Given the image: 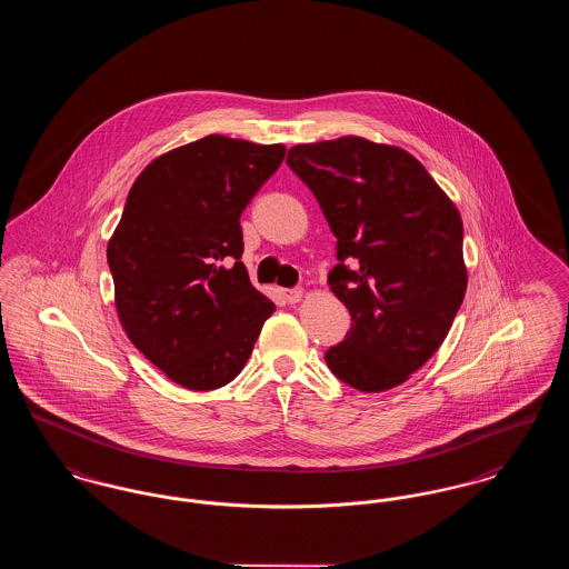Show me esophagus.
Returning a JSON list of instances; mask_svg holds the SVG:
<instances>
[{"label": "esophagus", "mask_w": 569, "mask_h": 569, "mask_svg": "<svg viewBox=\"0 0 569 569\" xmlns=\"http://www.w3.org/2000/svg\"><path fill=\"white\" fill-rule=\"evenodd\" d=\"M302 298V288H290L288 292H286V300L290 302V305H295Z\"/></svg>", "instance_id": "obj_1"}]
</instances>
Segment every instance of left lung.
I'll use <instances>...</instances> for the list:
<instances>
[{"mask_svg":"<svg viewBox=\"0 0 569 569\" xmlns=\"http://www.w3.org/2000/svg\"><path fill=\"white\" fill-rule=\"evenodd\" d=\"M286 163L337 237L328 283L352 326L326 350L328 369L360 392L403 383L443 343L465 298L457 207L413 156L360 136L297 144Z\"/></svg>","mask_w":569,"mask_h":569,"instance_id":"left-lung-1","label":"left lung"}]
</instances>
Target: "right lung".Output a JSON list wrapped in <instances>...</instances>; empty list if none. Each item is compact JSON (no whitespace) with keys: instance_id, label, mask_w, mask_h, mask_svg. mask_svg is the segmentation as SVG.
Returning <instances> with one entry per match:
<instances>
[{"instance_id":"add662e5","label":"right lung","mask_w":569,"mask_h":569,"mask_svg":"<svg viewBox=\"0 0 569 569\" xmlns=\"http://www.w3.org/2000/svg\"><path fill=\"white\" fill-rule=\"evenodd\" d=\"M283 156V144L204 136L149 163L128 193L107 251L119 320L183 388L237 378L274 311L241 262V216Z\"/></svg>"}]
</instances>
